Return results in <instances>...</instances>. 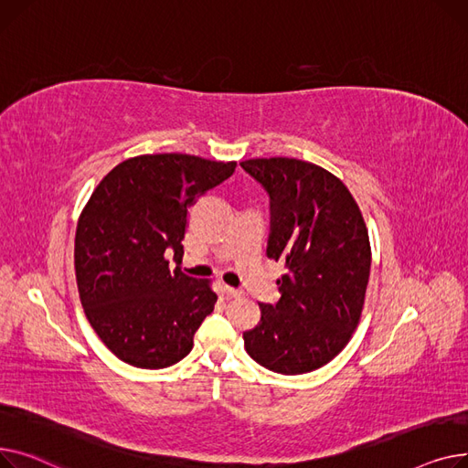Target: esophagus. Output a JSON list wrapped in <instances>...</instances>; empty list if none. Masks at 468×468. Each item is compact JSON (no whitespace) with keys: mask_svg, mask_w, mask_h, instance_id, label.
I'll return each instance as SVG.
<instances>
[{"mask_svg":"<svg viewBox=\"0 0 468 468\" xmlns=\"http://www.w3.org/2000/svg\"><path fill=\"white\" fill-rule=\"evenodd\" d=\"M223 289H225V292H227L229 296H234V298H236V296H241V294H243V291H239V289H234V287H229V285H225Z\"/></svg>","mask_w":468,"mask_h":468,"instance_id":"1","label":"esophagus"}]
</instances>
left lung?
Returning a JSON list of instances; mask_svg holds the SVG:
<instances>
[{"mask_svg":"<svg viewBox=\"0 0 468 468\" xmlns=\"http://www.w3.org/2000/svg\"><path fill=\"white\" fill-rule=\"evenodd\" d=\"M241 168L270 195L266 253L287 270L278 304H259V324L243 333L245 351L278 374L317 370L361 321L372 262L363 213L349 188L317 164L273 156Z\"/></svg>","mask_w":468,"mask_h":468,"instance_id":"1","label":"left lung"}]
</instances>
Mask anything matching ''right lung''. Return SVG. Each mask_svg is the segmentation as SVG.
I'll use <instances>...</instances> for the list:
<instances>
[{
	"label": "right lung",
	"instance_id": "add662e5",
	"mask_svg": "<svg viewBox=\"0 0 468 468\" xmlns=\"http://www.w3.org/2000/svg\"><path fill=\"white\" fill-rule=\"evenodd\" d=\"M236 162L162 153L128 158L82 207L75 232L79 298L94 333L121 361L166 368L192 349L213 312L209 280L170 271L183 259L188 207L229 179Z\"/></svg>",
	"mask_w": 468,
	"mask_h": 468
}]
</instances>
